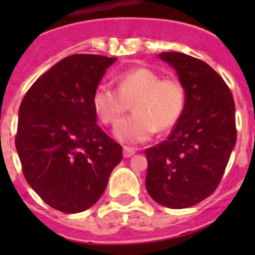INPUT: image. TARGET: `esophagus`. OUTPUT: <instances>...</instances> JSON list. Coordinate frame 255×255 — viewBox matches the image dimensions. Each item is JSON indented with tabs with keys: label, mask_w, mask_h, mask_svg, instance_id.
Masks as SVG:
<instances>
[{
	"label": "esophagus",
	"mask_w": 255,
	"mask_h": 255,
	"mask_svg": "<svg viewBox=\"0 0 255 255\" xmlns=\"http://www.w3.org/2000/svg\"><path fill=\"white\" fill-rule=\"evenodd\" d=\"M123 154L125 158H129V157H131V155L135 154V149L134 148H130V147H124Z\"/></svg>",
	"instance_id": "34e87169"
}]
</instances>
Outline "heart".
<instances>
[{
  "label": "heart",
  "mask_w": 255,
  "mask_h": 255,
  "mask_svg": "<svg viewBox=\"0 0 255 255\" xmlns=\"http://www.w3.org/2000/svg\"><path fill=\"white\" fill-rule=\"evenodd\" d=\"M116 89L100 84L92 96L97 117L115 125L133 102L134 114L117 124L115 135L124 143H141L154 134L172 129L186 107V89L175 76L162 78L150 67H134L115 76Z\"/></svg>",
  "instance_id": "b5f03b06"
}]
</instances>
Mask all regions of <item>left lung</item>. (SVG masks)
Segmentation results:
<instances>
[{
	"label": "left lung",
	"mask_w": 255,
	"mask_h": 255,
	"mask_svg": "<svg viewBox=\"0 0 255 255\" xmlns=\"http://www.w3.org/2000/svg\"><path fill=\"white\" fill-rule=\"evenodd\" d=\"M159 58L176 70L186 107L166 140L145 149V188L153 200L188 208L217 189L236 143L235 103L225 80L209 65L181 52Z\"/></svg>",
	"instance_id": "8db88e82"
}]
</instances>
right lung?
<instances>
[{
  "label": "right lung",
  "mask_w": 255,
  "mask_h": 255,
  "mask_svg": "<svg viewBox=\"0 0 255 255\" xmlns=\"http://www.w3.org/2000/svg\"><path fill=\"white\" fill-rule=\"evenodd\" d=\"M117 58L71 55L35 80L19 108L22 173L52 208L79 213L103 194L123 147L97 125L92 96Z\"/></svg>",
  "instance_id": "1"
}]
</instances>
